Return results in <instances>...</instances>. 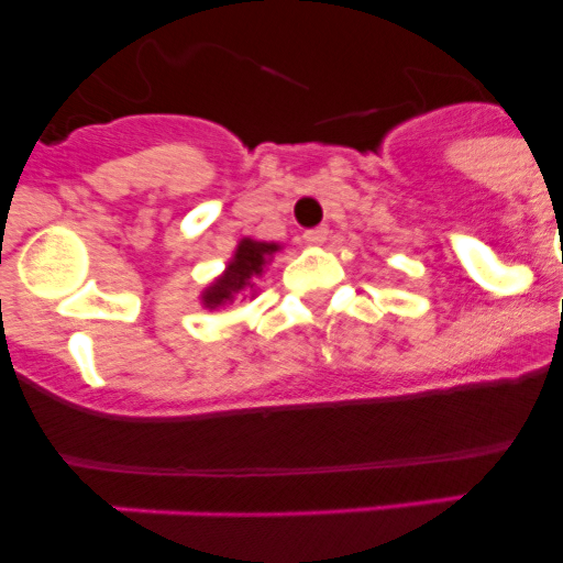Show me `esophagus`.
I'll use <instances>...</instances> for the list:
<instances>
[{"label":"esophagus","instance_id":"esophagus-1","mask_svg":"<svg viewBox=\"0 0 563 563\" xmlns=\"http://www.w3.org/2000/svg\"><path fill=\"white\" fill-rule=\"evenodd\" d=\"M327 236H330V228H324V225H321V228H312V231H307V233H305L307 245H312V247L324 245Z\"/></svg>","mask_w":563,"mask_h":563}]
</instances>
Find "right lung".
I'll return each instance as SVG.
<instances>
[{"mask_svg":"<svg viewBox=\"0 0 563 563\" xmlns=\"http://www.w3.org/2000/svg\"><path fill=\"white\" fill-rule=\"evenodd\" d=\"M278 251H282L278 242H262V239L251 236L239 239L236 251L228 258L225 271L200 292V305L206 310H220V307L233 305L245 292L256 298V278L265 276V267L271 265Z\"/></svg>","mask_w":563,"mask_h":563,"instance_id":"right-lung-1","label":"right lung"}]
</instances>
